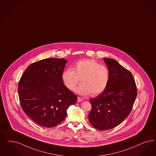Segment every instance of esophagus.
I'll list each match as a JSON object with an SVG mask.
<instances>
[{"instance_id":"esophagus-1","label":"esophagus","mask_w":156,"mask_h":156,"mask_svg":"<svg viewBox=\"0 0 156 156\" xmlns=\"http://www.w3.org/2000/svg\"><path fill=\"white\" fill-rule=\"evenodd\" d=\"M84 99H83V98H80V97H78V99H77V101L78 102H81L82 101H83Z\"/></svg>"}]
</instances>
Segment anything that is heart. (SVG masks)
<instances>
[{
  "mask_svg": "<svg viewBox=\"0 0 156 156\" xmlns=\"http://www.w3.org/2000/svg\"><path fill=\"white\" fill-rule=\"evenodd\" d=\"M62 76L64 85L70 90H74L82 80L83 83L76 90L82 95L100 94L106 90L110 81L108 69L92 59L78 61L73 69H65Z\"/></svg>",
  "mask_w": 156,
  "mask_h": 156,
  "instance_id": "obj_1",
  "label": "heart"
}]
</instances>
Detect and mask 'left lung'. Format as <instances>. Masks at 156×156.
Instances as JSON below:
<instances>
[{
    "label": "left lung",
    "instance_id": "obj_1",
    "mask_svg": "<svg viewBox=\"0 0 156 156\" xmlns=\"http://www.w3.org/2000/svg\"><path fill=\"white\" fill-rule=\"evenodd\" d=\"M110 71V81L106 90L90 99L88 115L95 128L103 131L120 124L130 114L137 96V87L131 72L116 60L103 59Z\"/></svg>",
    "mask_w": 156,
    "mask_h": 156
}]
</instances>
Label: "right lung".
I'll return each mask as SVG.
<instances>
[{
    "instance_id": "1",
    "label": "right lung",
    "mask_w": 156,
    "mask_h": 156,
    "mask_svg": "<svg viewBox=\"0 0 156 156\" xmlns=\"http://www.w3.org/2000/svg\"><path fill=\"white\" fill-rule=\"evenodd\" d=\"M67 61L48 58L30 64L19 82L18 94L22 109L37 124L51 128L65 119L77 96L66 87L62 72Z\"/></svg>"
}]
</instances>
